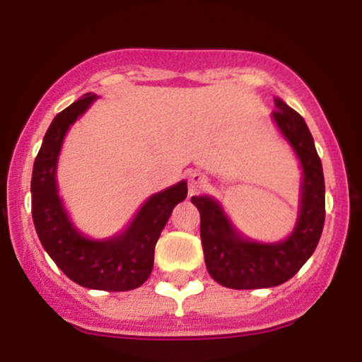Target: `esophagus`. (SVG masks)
Wrapping results in <instances>:
<instances>
[{
	"label": "esophagus",
	"mask_w": 362,
	"mask_h": 362,
	"mask_svg": "<svg viewBox=\"0 0 362 362\" xmlns=\"http://www.w3.org/2000/svg\"><path fill=\"white\" fill-rule=\"evenodd\" d=\"M207 187V177L204 173H199V172H194L189 175V194L194 195V194H199L201 190H204Z\"/></svg>",
	"instance_id": "esophagus-1"
}]
</instances>
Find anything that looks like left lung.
Instances as JSON below:
<instances>
[{
  "label": "left lung",
  "instance_id": "1",
  "mask_svg": "<svg viewBox=\"0 0 362 362\" xmlns=\"http://www.w3.org/2000/svg\"><path fill=\"white\" fill-rule=\"evenodd\" d=\"M277 127L300 158L303 168L300 214L288 238L279 243L250 242L235 230L221 206L194 195L201 213V242L207 272L231 289L274 288L289 281L317 248L325 223V180L322 161L305 119L281 98H274Z\"/></svg>",
  "mask_w": 362,
  "mask_h": 362
}]
</instances>
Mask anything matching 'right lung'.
<instances>
[{"mask_svg": "<svg viewBox=\"0 0 362 362\" xmlns=\"http://www.w3.org/2000/svg\"><path fill=\"white\" fill-rule=\"evenodd\" d=\"M86 93L54 117L32 173V218L45 252L69 279L88 289L131 291L148 279L155 247L173 207L187 197L182 180L148 199L126 231L109 240H90L74 228L57 194L56 167L71 124L95 102Z\"/></svg>", "mask_w": 362, "mask_h": 362, "instance_id": "obj_1", "label": "right lung"}]
</instances>
